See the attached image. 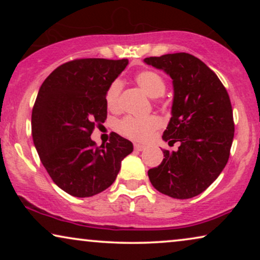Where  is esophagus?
<instances>
[{
    "label": "esophagus",
    "mask_w": 260,
    "mask_h": 260,
    "mask_svg": "<svg viewBox=\"0 0 260 260\" xmlns=\"http://www.w3.org/2000/svg\"><path fill=\"white\" fill-rule=\"evenodd\" d=\"M134 148H135V150H137V151H142V150H144V149H145V145L135 143V144H134Z\"/></svg>",
    "instance_id": "34e87169"
}]
</instances>
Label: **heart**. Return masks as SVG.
<instances>
[{"label":"heart","instance_id":"heart-1","mask_svg":"<svg viewBox=\"0 0 260 260\" xmlns=\"http://www.w3.org/2000/svg\"><path fill=\"white\" fill-rule=\"evenodd\" d=\"M135 80L138 86L151 98H158L165 94L167 85L161 74L151 70L141 71L136 74ZM123 90V83L120 79H115L109 85L105 93V101L111 111H117L120 106V94ZM161 126V120L156 116H149L144 118L124 117L117 123L116 129L123 136L135 141H145L150 135Z\"/></svg>","mask_w":260,"mask_h":260}]
</instances>
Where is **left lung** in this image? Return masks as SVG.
I'll return each mask as SVG.
<instances>
[{"mask_svg":"<svg viewBox=\"0 0 260 260\" xmlns=\"http://www.w3.org/2000/svg\"><path fill=\"white\" fill-rule=\"evenodd\" d=\"M173 79L172 118L162 138L177 151L163 150L161 165L148 170L159 193L190 199L207 189L225 168L234 137L230 95L218 76L197 56L174 53L145 58Z\"/></svg>","mask_w":260,"mask_h":260,"instance_id":"1","label":"left lung"}]
</instances>
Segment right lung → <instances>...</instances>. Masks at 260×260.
<instances>
[{"instance_id":"right-lung-1","label":"right lung","mask_w":260,"mask_h":260,"mask_svg":"<svg viewBox=\"0 0 260 260\" xmlns=\"http://www.w3.org/2000/svg\"><path fill=\"white\" fill-rule=\"evenodd\" d=\"M129 60L76 59L42 83L31 111V136L42 165L59 188L88 198L115 182L133 143L112 133L106 145L91 140L108 116L105 93Z\"/></svg>"}]
</instances>
